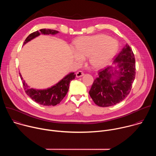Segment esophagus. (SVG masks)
<instances>
[{"label": "esophagus", "instance_id": "esophagus-1", "mask_svg": "<svg viewBox=\"0 0 156 156\" xmlns=\"http://www.w3.org/2000/svg\"><path fill=\"white\" fill-rule=\"evenodd\" d=\"M84 75V73L82 71H78V72H76V76L77 78H80L81 76H83Z\"/></svg>", "mask_w": 156, "mask_h": 156}]
</instances>
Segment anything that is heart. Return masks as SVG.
<instances>
[{"instance_id": "obj_1", "label": "heart", "mask_w": 156, "mask_h": 156, "mask_svg": "<svg viewBox=\"0 0 156 156\" xmlns=\"http://www.w3.org/2000/svg\"><path fill=\"white\" fill-rule=\"evenodd\" d=\"M117 41L105 34L81 36L75 42L72 54L77 62L87 57L88 63L94 69H102L116 55Z\"/></svg>"}]
</instances>
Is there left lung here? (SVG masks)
Wrapping results in <instances>:
<instances>
[{
    "instance_id": "obj_1",
    "label": "left lung",
    "mask_w": 156,
    "mask_h": 156,
    "mask_svg": "<svg viewBox=\"0 0 156 156\" xmlns=\"http://www.w3.org/2000/svg\"><path fill=\"white\" fill-rule=\"evenodd\" d=\"M114 64L101 71L94 81L91 98L100 107L114 105L127 97L135 80V58L131 48L126 44L115 57Z\"/></svg>"
}]
</instances>
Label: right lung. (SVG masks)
Listing matches in <instances>:
<instances>
[{
	"label": "right lung",
	"mask_w": 156,
	"mask_h": 156,
	"mask_svg": "<svg viewBox=\"0 0 156 156\" xmlns=\"http://www.w3.org/2000/svg\"><path fill=\"white\" fill-rule=\"evenodd\" d=\"M58 33V31L54 30L41 29L39 31L30 34L25 39L23 46L41 34L55 35ZM20 75L27 94L39 104L48 106L56 105L62 101L68 93L70 81L74 80L76 76L74 72H71L52 86L42 90H37V89L31 88L23 80L20 73Z\"/></svg>",
	"instance_id": "right-lung-1"
}]
</instances>
